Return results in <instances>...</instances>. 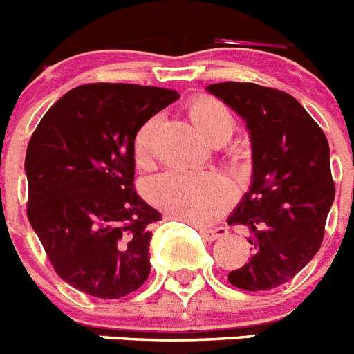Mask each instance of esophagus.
I'll return each instance as SVG.
<instances>
[{
	"label": "esophagus",
	"mask_w": 354,
	"mask_h": 354,
	"mask_svg": "<svg viewBox=\"0 0 354 354\" xmlns=\"http://www.w3.org/2000/svg\"><path fill=\"white\" fill-rule=\"evenodd\" d=\"M201 234L204 236V240L207 241H214L220 240V238L227 236V227H213V229H201Z\"/></svg>",
	"instance_id": "esophagus-1"
}]
</instances>
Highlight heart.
<instances>
[{"mask_svg":"<svg viewBox=\"0 0 354 354\" xmlns=\"http://www.w3.org/2000/svg\"><path fill=\"white\" fill-rule=\"evenodd\" d=\"M188 118L195 131L209 145H222L234 131V116L227 105L211 96H198L188 105ZM157 118L138 129L132 141V156L140 170L153 165L152 138ZM148 198L159 209L184 222L211 223L225 211L231 202L229 184L216 174L166 171L148 184Z\"/></svg>","mask_w":354,"mask_h":354,"instance_id":"b5f03b06","label":"heart"}]
</instances>
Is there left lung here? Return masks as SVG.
<instances>
[{
    "mask_svg": "<svg viewBox=\"0 0 354 354\" xmlns=\"http://www.w3.org/2000/svg\"><path fill=\"white\" fill-rule=\"evenodd\" d=\"M207 91L243 118L252 147L249 192L227 218L249 229L252 256L227 279L249 292L276 288L321 249L335 198L328 140L285 91L249 82L211 84Z\"/></svg>",
    "mask_w": 354,
    "mask_h": 354,
    "instance_id": "8db88e82",
    "label": "left lung"
}]
</instances>
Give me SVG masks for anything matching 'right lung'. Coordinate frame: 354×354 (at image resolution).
Here are the masks:
<instances>
[{"label":"right lung","mask_w":354,"mask_h":354,"mask_svg":"<svg viewBox=\"0 0 354 354\" xmlns=\"http://www.w3.org/2000/svg\"><path fill=\"white\" fill-rule=\"evenodd\" d=\"M179 93L86 84L51 105L26 148L28 220L55 272L100 299L132 294L150 274L161 213L134 189L132 141Z\"/></svg>","instance_id":"obj_1"}]
</instances>
